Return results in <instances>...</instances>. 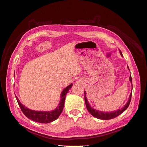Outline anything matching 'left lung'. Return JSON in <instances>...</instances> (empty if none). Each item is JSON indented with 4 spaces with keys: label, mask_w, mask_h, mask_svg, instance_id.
Here are the masks:
<instances>
[{
    "label": "left lung",
    "mask_w": 147,
    "mask_h": 147,
    "mask_svg": "<svg viewBox=\"0 0 147 147\" xmlns=\"http://www.w3.org/2000/svg\"><path fill=\"white\" fill-rule=\"evenodd\" d=\"M119 53H120V55H121V56H123L122 53L120 50H119ZM127 68H128L129 70V67H128V66H127ZM129 81L131 83L132 90V84L131 76L129 77ZM131 96H132V91H131V94L129 95V97L128 101L126 102V104L124 105L123 107H122V109H119L117 110L113 111V112H103V111H100V110H96V109H93L92 107H91V105L89 104L88 100L86 98V92L84 91V101H85L86 106V108L88 110V112H90L92 115V116L94 117L95 118H97L98 119H104V120L113 119L115 117H118V115H119L120 114H121L123 112H124V111H125L127 109L129 105V104L131 102Z\"/></svg>",
    "instance_id": "8db88e82"
}]
</instances>
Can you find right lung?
Segmentation results:
<instances>
[{"label":"right lung","mask_w":147,"mask_h":147,"mask_svg":"<svg viewBox=\"0 0 147 147\" xmlns=\"http://www.w3.org/2000/svg\"><path fill=\"white\" fill-rule=\"evenodd\" d=\"M72 85L73 84L72 83L64 89L61 94V100L55 110L51 111H37L30 110L22 104L16 96V99L18 104L20 107L21 111L26 117L35 122L40 123H49L58 118L59 115L63 112L64 106L65 96L69 90L72 88Z\"/></svg>","instance_id":"add662e5"}]
</instances>
